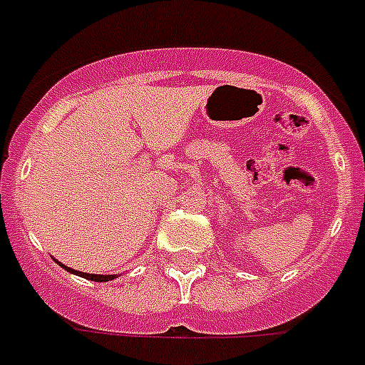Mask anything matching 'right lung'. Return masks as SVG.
I'll return each mask as SVG.
<instances>
[{
	"label": "right lung",
	"instance_id": "obj_1",
	"mask_svg": "<svg viewBox=\"0 0 365 365\" xmlns=\"http://www.w3.org/2000/svg\"><path fill=\"white\" fill-rule=\"evenodd\" d=\"M61 267L66 269L68 272H73V274H78V277H83L87 278V280H94V282H107V280H113V274H88V272H81V271H73V269L66 267V265H63V263H59Z\"/></svg>",
	"mask_w": 365,
	"mask_h": 365
}]
</instances>
